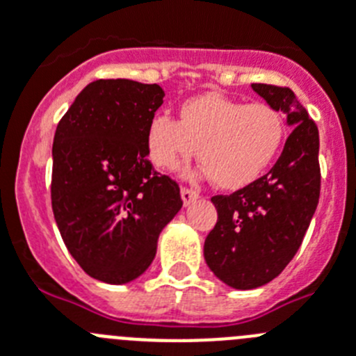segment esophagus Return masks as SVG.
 I'll return each instance as SVG.
<instances>
[{"instance_id":"obj_1","label":"esophagus","mask_w":356,"mask_h":356,"mask_svg":"<svg viewBox=\"0 0 356 356\" xmlns=\"http://www.w3.org/2000/svg\"><path fill=\"white\" fill-rule=\"evenodd\" d=\"M181 197H182V202H184V206H190L191 202L198 198V191L190 190V188H182Z\"/></svg>"}]
</instances>
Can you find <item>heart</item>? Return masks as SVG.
I'll return each mask as SVG.
<instances>
[{
	"label": "heart",
	"mask_w": 356,
	"mask_h": 356,
	"mask_svg": "<svg viewBox=\"0 0 356 356\" xmlns=\"http://www.w3.org/2000/svg\"><path fill=\"white\" fill-rule=\"evenodd\" d=\"M286 136L280 111L266 102L245 104L222 94L186 101L179 120L154 115L147 126L150 163L175 172L198 154L206 174L223 190H239L261 177Z\"/></svg>",
	"instance_id": "1"
}]
</instances>
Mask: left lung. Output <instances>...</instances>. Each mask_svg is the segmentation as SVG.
I'll list each match as a JSON object with an SVG mask.
<instances>
[{
	"mask_svg": "<svg viewBox=\"0 0 356 356\" xmlns=\"http://www.w3.org/2000/svg\"><path fill=\"white\" fill-rule=\"evenodd\" d=\"M270 106L287 115L291 134L275 166L232 195L211 198L218 222L204 243L209 270L234 289H255L296 255L319 202V133L294 92L254 83Z\"/></svg>",
	"mask_w": 356,
	"mask_h": 356,
	"instance_id": "obj_1",
	"label": "left lung"
}]
</instances>
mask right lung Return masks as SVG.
Listing matches in <instances>:
<instances>
[{
	"mask_svg": "<svg viewBox=\"0 0 356 356\" xmlns=\"http://www.w3.org/2000/svg\"><path fill=\"white\" fill-rule=\"evenodd\" d=\"M163 97L159 85L97 79L79 92L54 133V220L70 255L95 280L138 278L182 207L177 182L147 159V126Z\"/></svg>",
	"mask_w": 356,
	"mask_h": 356,
	"instance_id": "add662e5",
	"label": "right lung"
}]
</instances>
